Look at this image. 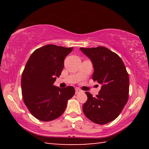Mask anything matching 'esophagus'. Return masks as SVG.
Here are the masks:
<instances>
[{
  "instance_id": "34e87169",
  "label": "esophagus",
  "mask_w": 149,
  "mask_h": 149,
  "mask_svg": "<svg viewBox=\"0 0 149 149\" xmlns=\"http://www.w3.org/2000/svg\"><path fill=\"white\" fill-rule=\"evenodd\" d=\"M81 92V91L79 88H76V89H75V94H79Z\"/></svg>"
}]
</instances>
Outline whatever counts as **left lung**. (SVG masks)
I'll list each match as a JSON object with an SVG mask.
<instances>
[{"mask_svg": "<svg viewBox=\"0 0 149 149\" xmlns=\"http://www.w3.org/2000/svg\"><path fill=\"white\" fill-rule=\"evenodd\" d=\"M91 60L93 79L101 84L99 94L93 97L89 92L83 111L88 119L97 124L114 120L128 100L130 79L124 64L117 54L104 47L80 48Z\"/></svg>", "mask_w": 149, "mask_h": 149, "instance_id": "left-lung-1", "label": "left lung"}]
</instances>
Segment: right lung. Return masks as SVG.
<instances>
[{"instance_id": "obj_1", "label": "right lung", "mask_w": 149, "mask_h": 149, "mask_svg": "<svg viewBox=\"0 0 149 149\" xmlns=\"http://www.w3.org/2000/svg\"><path fill=\"white\" fill-rule=\"evenodd\" d=\"M73 48L48 45L30 56L22 76L25 104L35 118L43 122L56 119L65 110L68 100L75 94L72 86L61 89L54 85L64 68L65 56Z\"/></svg>"}]
</instances>
